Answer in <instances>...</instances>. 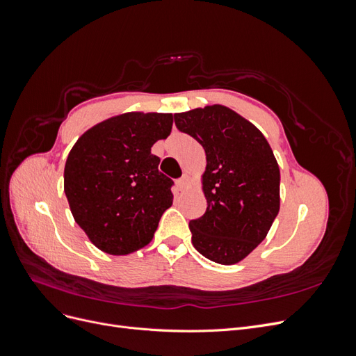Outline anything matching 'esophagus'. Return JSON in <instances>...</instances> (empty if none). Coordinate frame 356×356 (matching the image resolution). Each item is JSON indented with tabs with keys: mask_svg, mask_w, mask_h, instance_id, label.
Listing matches in <instances>:
<instances>
[{
	"mask_svg": "<svg viewBox=\"0 0 356 356\" xmlns=\"http://www.w3.org/2000/svg\"><path fill=\"white\" fill-rule=\"evenodd\" d=\"M188 184H190V178H188L187 175H184V177L179 178V179L177 181V186H178V188H179L181 191H184V190L188 187Z\"/></svg>",
	"mask_w": 356,
	"mask_h": 356,
	"instance_id": "34e87169",
	"label": "esophagus"
}]
</instances>
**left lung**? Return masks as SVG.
I'll return each instance as SVG.
<instances>
[{"mask_svg": "<svg viewBox=\"0 0 356 356\" xmlns=\"http://www.w3.org/2000/svg\"><path fill=\"white\" fill-rule=\"evenodd\" d=\"M175 124L207 154L202 190L208 208L190 221L193 246L224 266L260 245L281 208V172L264 135L220 104L178 113Z\"/></svg>", "mask_w": 356, "mask_h": 356, "instance_id": "1", "label": "left lung"}]
</instances>
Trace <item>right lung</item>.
Segmentation results:
<instances>
[{
    "instance_id": "right-lung-1",
    "label": "right lung",
    "mask_w": 356,
    "mask_h": 356,
    "mask_svg": "<svg viewBox=\"0 0 356 356\" xmlns=\"http://www.w3.org/2000/svg\"><path fill=\"white\" fill-rule=\"evenodd\" d=\"M172 123L169 113L118 114L86 131L71 148L63 190L75 222L101 251L127 255L141 250L172 207L174 182L152 154Z\"/></svg>"
}]
</instances>
